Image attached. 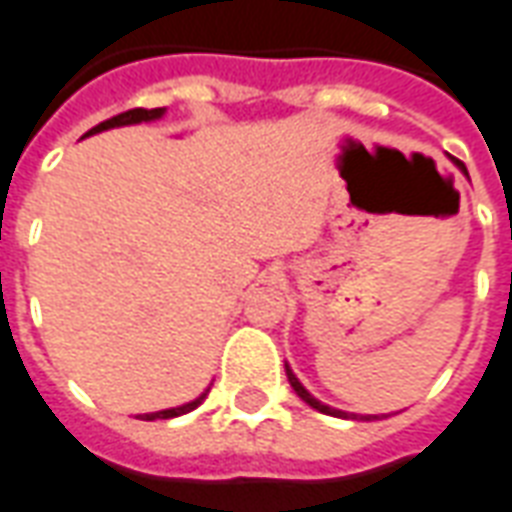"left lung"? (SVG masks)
<instances>
[{
	"instance_id": "left-lung-1",
	"label": "left lung",
	"mask_w": 512,
	"mask_h": 512,
	"mask_svg": "<svg viewBox=\"0 0 512 512\" xmlns=\"http://www.w3.org/2000/svg\"><path fill=\"white\" fill-rule=\"evenodd\" d=\"M456 165H458V168H461V170H464V173H467V168H464V162H458V160H456ZM285 369H287V380H290V385H293V391L298 393V396H301V399H304L306 404H309V407H314V410H317V412H325V415H336V418H347V412L333 410V407H328V404H323V401L314 399L312 393L306 391L304 385L298 382V377H295L293 369H290L287 363H285ZM352 418H358V415H352ZM372 418H377V415H361V420H372Z\"/></svg>"
}]
</instances>
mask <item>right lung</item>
Returning <instances> with one entry per match:
<instances>
[{
  "mask_svg": "<svg viewBox=\"0 0 512 512\" xmlns=\"http://www.w3.org/2000/svg\"><path fill=\"white\" fill-rule=\"evenodd\" d=\"M160 116H162V108H151V111H146V108H132V111H124V113H119V116H113V119L102 121V124L92 127V130L86 132V135H94V132H102V130H111V127H121V124H138V121L160 119ZM86 135H83V138H86ZM203 399H206V393H203V396H198L195 401L184 404V407H173V410H162V412H149V415H143V420L179 418V415H184V412L195 410V407H198Z\"/></svg>",
  "mask_w": 512,
  "mask_h": 512,
  "instance_id": "obj_1",
  "label": "right lung"
}]
</instances>
